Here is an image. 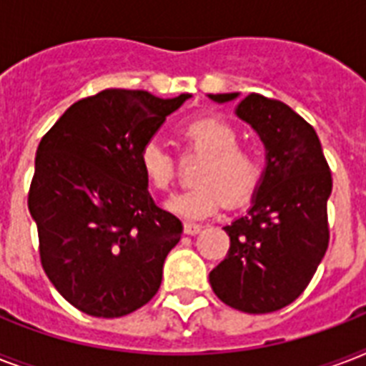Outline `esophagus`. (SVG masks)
<instances>
[{
	"instance_id": "34e87169",
	"label": "esophagus",
	"mask_w": 366,
	"mask_h": 366,
	"mask_svg": "<svg viewBox=\"0 0 366 366\" xmlns=\"http://www.w3.org/2000/svg\"><path fill=\"white\" fill-rule=\"evenodd\" d=\"M201 228L203 226H199V224H194V222H186L184 224V234H188V235H195V234H199Z\"/></svg>"
}]
</instances>
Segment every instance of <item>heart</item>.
<instances>
[{
    "label": "heart",
    "instance_id": "heart-1",
    "mask_svg": "<svg viewBox=\"0 0 366 366\" xmlns=\"http://www.w3.org/2000/svg\"><path fill=\"white\" fill-rule=\"evenodd\" d=\"M189 149L203 155L194 172L195 186L172 195L167 209L186 220H203L222 207L224 199L237 205L260 182L262 157L254 148L239 142L234 125L217 117H201L184 127ZM140 167L148 182L159 192L174 180V157L159 140H148L140 148Z\"/></svg>",
    "mask_w": 366,
    "mask_h": 366
}]
</instances>
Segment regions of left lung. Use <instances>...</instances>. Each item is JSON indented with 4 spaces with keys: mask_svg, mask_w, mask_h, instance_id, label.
Masks as SVG:
<instances>
[{
    "mask_svg": "<svg viewBox=\"0 0 366 366\" xmlns=\"http://www.w3.org/2000/svg\"><path fill=\"white\" fill-rule=\"evenodd\" d=\"M218 104L239 93L209 94ZM266 148L249 211L224 226L226 258L211 273L214 295L244 313H269L304 292L329 247L332 177L315 129L279 100L250 93L235 108Z\"/></svg>",
    "mask_w": 366,
    "mask_h": 366,
    "instance_id": "left-lung-1",
    "label": "left lung"
}]
</instances>
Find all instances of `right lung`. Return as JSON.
<instances>
[{
  "instance_id": "1",
  "label": "right lung",
  "mask_w": 366,
  "mask_h": 366,
  "mask_svg": "<svg viewBox=\"0 0 366 366\" xmlns=\"http://www.w3.org/2000/svg\"><path fill=\"white\" fill-rule=\"evenodd\" d=\"M192 94L106 89L77 100L36 152L28 209L54 289L93 317H123L159 290L182 222L155 205L140 148Z\"/></svg>"
}]
</instances>
